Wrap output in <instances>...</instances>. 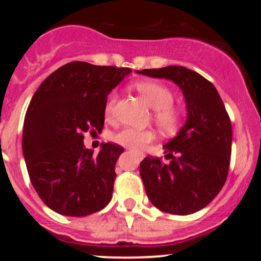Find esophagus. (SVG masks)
<instances>
[{
	"label": "esophagus",
	"instance_id": "34e87169",
	"mask_svg": "<svg viewBox=\"0 0 261 261\" xmlns=\"http://www.w3.org/2000/svg\"><path fill=\"white\" fill-rule=\"evenodd\" d=\"M140 158H142V155H141V154H140Z\"/></svg>",
	"mask_w": 261,
	"mask_h": 261
}]
</instances>
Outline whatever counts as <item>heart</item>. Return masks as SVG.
I'll list each match as a JSON object with an SVG mask.
<instances>
[{"label": "heart", "instance_id": "obj_1", "mask_svg": "<svg viewBox=\"0 0 261 261\" xmlns=\"http://www.w3.org/2000/svg\"><path fill=\"white\" fill-rule=\"evenodd\" d=\"M137 92L142 95L153 113V120L157 126L164 133H172L178 126L180 114L172 106L174 95L168 87L153 81H145L136 85ZM116 101V93H112L106 104V115L112 116ZM154 139V135L149 130H135L124 128L114 136V141L125 147L141 149Z\"/></svg>", "mask_w": 261, "mask_h": 261}]
</instances>
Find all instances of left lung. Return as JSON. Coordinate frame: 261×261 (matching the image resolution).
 <instances>
[{
  "mask_svg": "<svg viewBox=\"0 0 261 261\" xmlns=\"http://www.w3.org/2000/svg\"><path fill=\"white\" fill-rule=\"evenodd\" d=\"M172 81L181 89L187 121L163 146L164 157H146L140 175L149 201L172 215L194 214L208 205L228 174L232 125L217 89L201 74L182 66L136 71Z\"/></svg>",
  "mask_w": 261,
  "mask_h": 261,
  "instance_id": "left-lung-1",
  "label": "left lung"
}]
</instances>
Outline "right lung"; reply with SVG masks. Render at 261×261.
Wrapping results in <instances>:
<instances>
[{
	"label": "right lung",
	"instance_id": "right-lung-1",
	"mask_svg": "<svg viewBox=\"0 0 261 261\" xmlns=\"http://www.w3.org/2000/svg\"><path fill=\"white\" fill-rule=\"evenodd\" d=\"M130 68L73 61L43 81L24 118L22 147L29 178L45 205L64 216L82 217L112 200L121 146L87 149L83 134L101 131L108 94Z\"/></svg>",
	"mask_w": 261,
	"mask_h": 261
}]
</instances>
